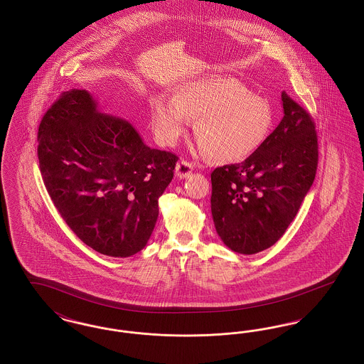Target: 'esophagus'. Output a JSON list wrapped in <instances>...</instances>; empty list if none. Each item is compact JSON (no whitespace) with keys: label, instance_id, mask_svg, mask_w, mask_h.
Listing matches in <instances>:
<instances>
[{"label":"esophagus","instance_id":"esophagus-1","mask_svg":"<svg viewBox=\"0 0 364 364\" xmlns=\"http://www.w3.org/2000/svg\"><path fill=\"white\" fill-rule=\"evenodd\" d=\"M192 171H193V165H192L191 162H188V161H186V159L178 161L177 165H176V174H177L178 178H187V177H190Z\"/></svg>","mask_w":364,"mask_h":364}]
</instances>
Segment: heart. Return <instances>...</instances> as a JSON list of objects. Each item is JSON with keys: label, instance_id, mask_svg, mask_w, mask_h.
I'll list each match as a JSON object with an SVG mask.
<instances>
[{"label": "heart", "instance_id": "heart-1", "mask_svg": "<svg viewBox=\"0 0 364 364\" xmlns=\"http://www.w3.org/2000/svg\"><path fill=\"white\" fill-rule=\"evenodd\" d=\"M195 119L198 147L220 162L251 156L272 127L269 104L250 92L240 80L211 75L183 83L173 101L161 95L150 102V124L156 140L173 146Z\"/></svg>", "mask_w": 364, "mask_h": 364}]
</instances>
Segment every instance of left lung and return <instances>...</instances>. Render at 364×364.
<instances>
[{"label": "left lung", "mask_w": 364, "mask_h": 364, "mask_svg": "<svg viewBox=\"0 0 364 364\" xmlns=\"http://www.w3.org/2000/svg\"><path fill=\"white\" fill-rule=\"evenodd\" d=\"M284 117L240 164L211 173L215 230L232 251L252 255L272 247L294 221L311 188L318 166V138L311 116L285 91Z\"/></svg>", "instance_id": "left-lung-1"}]
</instances>
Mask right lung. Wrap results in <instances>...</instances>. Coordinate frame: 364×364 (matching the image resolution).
Instances as JSON below:
<instances>
[{"label":"right lung","instance_id":"1","mask_svg":"<svg viewBox=\"0 0 364 364\" xmlns=\"http://www.w3.org/2000/svg\"><path fill=\"white\" fill-rule=\"evenodd\" d=\"M38 143L45 187L73 233L107 257L141 251L177 156L146 146L131 122L100 112L92 95L77 88L45 113Z\"/></svg>","mask_w":364,"mask_h":364}]
</instances>
